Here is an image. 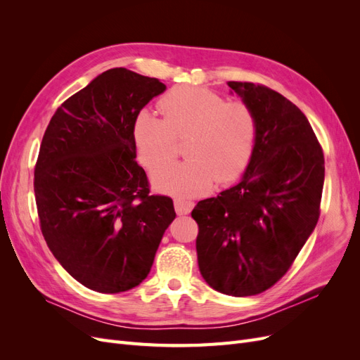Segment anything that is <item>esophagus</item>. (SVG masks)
<instances>
[{
	"label": "esophagus",
	"instance_id": "obj_1",
	"mask_svg": "<svg viewBox=\"0 0 360 360\" xmlns=\"http://www.w3.org/2000/svg\"><path fill=\"white\" fill-rule=\"evenodd\" d=\"M195 202L191 200H183V198H176L174 200V209H176L177 214H188L193 209Z\"/></svg>",
	"mask_w": 360,
	"mask_h": 360
}]
</instances>
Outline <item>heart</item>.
<instances>
[{"label": "heart", "mask_w": 360, "mask_h": 360, "mask_svg": "<svg viewBox=\"0 0 360 360\" xmlns=\"http://www.w3.org/2000/svg\"><path fill=\"white\" fill-rule=\"evenodd\" d=\"M163 118L141 111L132 127L138 158L147 168L167 162L176 151V138L188 136V160L165 163L151 174L160 192L177 197H198L214 180L237 179L252 158L257 141V117L242 101L198 86H174L159 101Z\"/></svg>", "instance_id": "heart-1"}]
</instances>
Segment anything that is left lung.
<instances>
[{"mask_svg":"<svg viewBox=\"0 0 360 360\" xmlns=\"http://www.w3.org/2000/svg\"><path fill=\"white\" fill-rule=\"evenodd\" d=\"M228 85L257 117L254 153L240 183L200 201L192 217L202 278L245 297L274 287L314 231L324 156L308 118L284 96L254 82Z\"/></svg>","mask_w":360,"mask_h":360,"instance_id":"left-lung-1","label":"left lung"}]
</instances>
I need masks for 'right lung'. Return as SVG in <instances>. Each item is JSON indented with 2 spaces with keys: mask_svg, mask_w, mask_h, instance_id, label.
I'll return each mask as SVG.
<instances>
[{
  "mask_svg": "<svg viewBox=\"0 0 360 360\" xmlns=\"http://www.w3.org/2000/svg\"><path fill=\"white\" fill-rule=\"evenodd\" d=\"M156 78L115 68L70 96L43 135L34 168L40 230L51 252L86 288L139 285L176 217L165 195H150L132 127L165 91Z\"/></svg>",
  "mask_w": 360,
  "mask_h": 360,
  "instance_id": "1",
  "label": "right lung"
}]
</instances>
